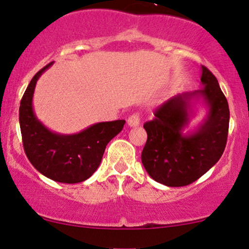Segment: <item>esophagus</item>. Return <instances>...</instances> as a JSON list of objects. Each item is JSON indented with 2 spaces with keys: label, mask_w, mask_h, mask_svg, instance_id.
I'll return each mask as SVG.
<instances>
[{
  "label": "esophagus",
  "mask_w": 249,
  "mask_h": 249,
  "mask_svg": "<svg viewBox=\"0 0 249 249\" xmlns=\"http://www.w3.org/2000/svg\"><path fill=\"white\" fill-rule=\"evenodd\" d=\"M141 124V119H139V114L138 113H134L130 115L128 119V125L129 127H137Z\"/></svg>",
  "instance_id": "1"
}]
</instances>
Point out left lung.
Masks as SVG:
<instances>
[{"mask_svg":"<svg viewBox=\"0 0 249 249\" xmlns=\"http://www.w3.org/2000/svg\"><path fill=\"white\" fill-rule=\"evenodd\" d=\"M198 90L179 94L155 111L146 122L147 142L142 152V165L151 178L169 187L196 181L219 161L229 130V105L215 76L202 66ZM202 99L208 108L203 122L194 132L183 134L193 116L192 103Z\"/></svg>","mask_w":249,"mask_h":249,"instance_id":"8db88e82","label":"left lung"}]
</instances>
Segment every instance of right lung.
Wrapping results in <instances>:
<instances>
[{
    "mask_svg": "<svg viewBox=\"0 0 249 249\" xmlns=\"http://www.w3.org/2000/svg\"><path fill=\"white\" fill-rule=\"evenodd\" d=\"M40 69L20 102L19 124L23 149L37 171L57 182L85 181L101 164L105 147L122 130L124 120L98 122L73 135L51 131L34 113L33 96L38 78L52 66Z\"/></svg>",
    "mask_w": 249,
    "mask_h": 249,
    "instance_id": "1",
    "label": "right lung"
}]
</instances>
